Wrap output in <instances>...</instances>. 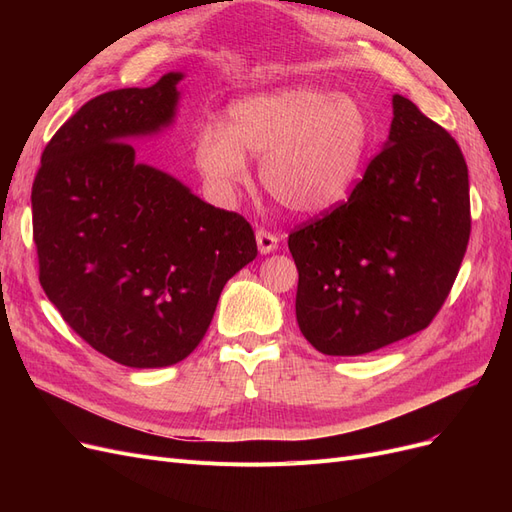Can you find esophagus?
I'll return each instance as SVG.
<instances>
[{"instance_id": "obj_1", "label": "esophagus", "mask_w": 512, "mask_h": 512, "mask_svg": "<svg viewBox=\"0 0 512 512\" xmlns=\"http://www.w3.org/2000/svg\"><path fill=\"white\" fill-rule=\"evenodd\" d=\"M256 243H258L260 254H271L277 250V243H280V239L271 235L269 230H256Z\"/></svg>"}]
</instances>
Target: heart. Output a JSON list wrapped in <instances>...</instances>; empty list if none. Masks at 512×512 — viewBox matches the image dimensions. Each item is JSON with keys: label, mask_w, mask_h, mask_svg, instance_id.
I'll list each match as a JSON object with an SVG mask.
<instances>
[{"label": "heart", "mask_w": 512, "mask_h": 512, "mask_svg": "<svg viewBox=\"0 0 512 512\" xmlns=\"http://www.w3.org/2000/svg\"><path fill=\"white\" fill-rule=\"evenodd\" d=\"M371 121L348 94L286 85L245 96L230 106L228 126L207 121L196 134V166L220 196L247 181V158L260 160L269 196L299 218L342 203L361 173Z\"/></svg>", "instance_id": "obj_1"}]
</instances>
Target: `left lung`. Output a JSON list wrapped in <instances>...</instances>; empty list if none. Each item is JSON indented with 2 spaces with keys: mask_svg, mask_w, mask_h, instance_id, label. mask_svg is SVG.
I'll list each match as a JSON object with an SVG mask.
<instances>
[{
  "mask_svg": "<svg viewBox=\"0 0 512 512\" xmlns=\"http://www.w3.org/2000/svg\"><path fill=\"white\" fill-rule=\"evenodd\" d=\"M470 239L468 166L455 138L393 96L389 138L346 203L294 230L297 322L329 356H359L423 331Z\"/></svg>",
  "mask_w": 512,
  "mask_h": 512,
  "instance_id": "obj_1",
  "label": "left lung"
}]
</instances>
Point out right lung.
<instances>
[{"label": "right lung", "mask_w": 512, "mask_h": 512, "mask_svg": "<svg viewBox=\"0 0 512 512\" xmlns=\"http://www.w3.org/2000/svg\"><path fill=\"white\" fill-rule=\"evenodd\" d=\"M183 72L83 104L42 153L32 188L40 284L74 333L136 369L183 361L222 288L256 258L241 215L136 160L175 123Z\"/></svg>", "instance_id": "right-lung-1"}]
</instances>
